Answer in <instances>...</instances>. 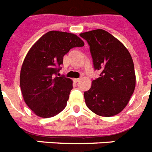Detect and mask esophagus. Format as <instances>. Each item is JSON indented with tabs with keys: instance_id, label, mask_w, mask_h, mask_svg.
I'll return each mask as SVG.
<instances>
[{
	"instance_id": "obj_1",
	"label": "esophagus",
	"mask_w": 152,
	"mask_h": 152,
	"mask_svg": "<svg viewBox=\"0 0 152 152\" xmlns=\"http://www.w3.org/2000/svg\"><path fill=\"white\" fill-rule=\"evenodd\" d=\"M73 81H74V82H75V83H77V82H78L80 81L79 78H74L73 79Z\"/></svg>"
}]
</instances>
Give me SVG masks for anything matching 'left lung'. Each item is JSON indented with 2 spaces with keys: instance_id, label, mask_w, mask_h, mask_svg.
<instances>
[{
  "instance_id": "obj_1",
  "label": "left lung",
  "mask_w": 152,
  "mask_h": 152,
  "mask_svg": "<svg viewBox=\"0 0 152 152\" xmlns=\"http://www.w3.org/2000/svg\"><path fill=\"white\" fill-rule=\"evenodd\" d=\"M80 36L90 47L94 69L100 71L99 77L84 93L86 105L99 116L118 115L128 104L135 89V70L130 53L106 30H91Z\"/></svg>"
}]
</instances>
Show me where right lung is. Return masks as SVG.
I'll use <instances>...</instances> for the list:
<instances>
[{"label":"right lung","mask_w":152,"mask_h":152,"mask_svg":"<svg viewBox=\"0 0 152 152\" xmlns=\"http://www.w3.org/2000/svg\"><path fill=\"white\" fill-rule=\"evenodd\" d=\"M82 46L83 41L77 35L52 30L30 48L22 65L19 82L24 101L35 115L51 118L66 107L73 82L56 75L64 55L70 48Z\"/></svg>","instance_id":"1"}]
</instances>
